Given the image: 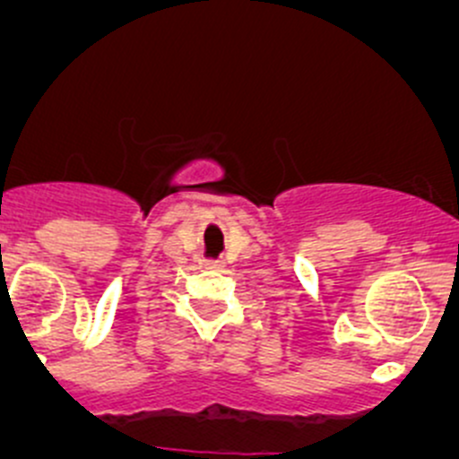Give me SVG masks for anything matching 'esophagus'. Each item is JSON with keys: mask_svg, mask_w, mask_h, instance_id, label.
Instances as JSON below:
<instances>
[{"mask_svg": "<svg viewBox=\"0 0 459 459\" xmlns=\"http://www.w3.org/2000/svg\"><path fill=\"white\" fill-rule=\"evenodd\" d=\"M204 266H206L208 271H221V268H224V262H220V259H211V262H206Z\"/></svg>", "mask_w": 459, "mask_h": 459, "instance_id": "esophagus-1", "label": "esophagus"}]
</instances>
